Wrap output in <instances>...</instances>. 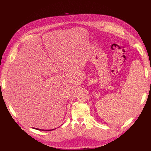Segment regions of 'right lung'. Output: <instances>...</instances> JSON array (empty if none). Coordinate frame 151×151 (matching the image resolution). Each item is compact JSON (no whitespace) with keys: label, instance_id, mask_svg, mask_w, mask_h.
<instances>
[{"label":"right lung","instance_id":"1","mask_svg":"<svg viewBox=\"0 0 151 151\" xmlns=\"http://www.w3.org/2000/svg\"><path fill=\"white\" fill-rule=\"evenodd\" d=\"M33 129H37V130H45V131H51V130H54V129H52V130H42V129H35V128H33Z\"/></svg>","mask_w":151,"mask_h":151}]
</instances>
